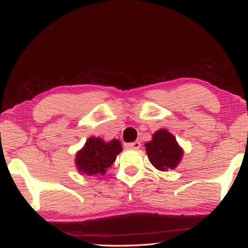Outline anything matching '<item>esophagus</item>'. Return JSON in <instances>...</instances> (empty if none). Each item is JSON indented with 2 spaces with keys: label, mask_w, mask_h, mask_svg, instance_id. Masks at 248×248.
Masks as SVG:
<instances>
[{
  "label": "esophagus",
  "mask_w": 248,
  "mask_h": 248,
  "mask_svg": "<svg viewBox=\"0 0 248 248\" xmlns=\"http://www.w3.org/2000/svg\"><path fill=\"white\" fill-rule=\"evenodd\" d=\"M124 146L127 149H139L141 146V143L139 141H136V142H131V143H125Z\"/></svg>",
  "instance_id": "obj_1"
}]
</instances>
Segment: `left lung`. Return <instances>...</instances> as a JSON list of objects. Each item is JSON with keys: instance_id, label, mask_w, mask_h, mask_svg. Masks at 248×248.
Returning a JSON list of instances; mask_svg holds the SVG:
<instances>
[{"instance_id": "1", "label": "left lung", "mask_w": 248, "mask_h": 248, "mask_svg": "<svg viewBox=\"0 0 248 248\" xmlns=\"http://www.w3.org/2000/svg\"><path fill=\"white\" fill-rule=\"evenodd\" d=\"M152 141L146 142L145 150L150 162L159 170H174L183 156V150L179 148L173 134L161 129L153 134Z\"/></svg>"}]
</instances>
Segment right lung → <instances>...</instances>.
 Listing matches in <instances>:
<instances>
[{
  "instance_id": "obj_1",
  "label": "right lung",
  "mask_w": 248,
  "mask_h": 248,
  "mask_svg": "<svg viewBox=\"0 0 248 248\" xmlns=\"http://www.w3.org/2000/svg\"><path fill=\"white\" fill-rule=\"evenodd\" d=\"M123 151L118 140L104 142L99 138H90L85 146L77 154V167L90 176L104 175Z\"/></svg>"
}]
</instances>
